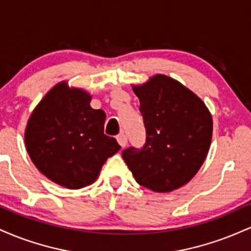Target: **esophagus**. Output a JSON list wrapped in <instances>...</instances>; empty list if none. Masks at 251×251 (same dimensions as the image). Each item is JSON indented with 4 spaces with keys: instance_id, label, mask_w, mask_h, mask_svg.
Segmentation results:
<instances>
[{
    "instance_id": "1",
    "label": "esophagus",
    "mask_w": 251,
    "mask_h": 251,
    "mask_svg": "<svg viewBox=\"0 0 251 251\" xmlns=\"http://www.w3.org/2000/svg\"><path fill=\"white\" fill-rule=\"evenodd\" d=\"M117 140L118 143H119V145L122 146V148H125L126 145H127V137H126L125 133H119L117 135Z\"/></svg>"
}]
</instances>
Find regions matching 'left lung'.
<instances>
[{"mask_svg": "<svg viewBox=\"0 0 251 251\" xmlns=\"http://www.w3.org/2000/svg\"><path fill=\"white\" fill-rule=\"evenodd\" d=\"M146 128L142 149L128 148L123 158L139 185L170 192L185 185L208 154L212 118L194 92L172 77L157 74L133 86Z\"/></svg>", "mask_w": 251, "mask_h": 251, "instance_id": "8db88e82", "label": "left lung"}]
</instances>
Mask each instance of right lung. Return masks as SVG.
Masks as SVG:
<instances>
[{"mask_svg": "<svg viewBox=\"0 0 251 251\" xmlns=\"http://www.w3.org/2000/svg\"><path fill=\"white\" fill-rule=\"evenodd\" d=\"M92 97L62 81L43 97L28 120L25 143L31 162L48 179L81 189L99 176L107 158L120 150L103 133L106 114L89 105Z\"/></svg>", "mask_w": 251, "mask_h": 251, "instance_id": "obj_1", "label": "right lung"}]
</instances>
